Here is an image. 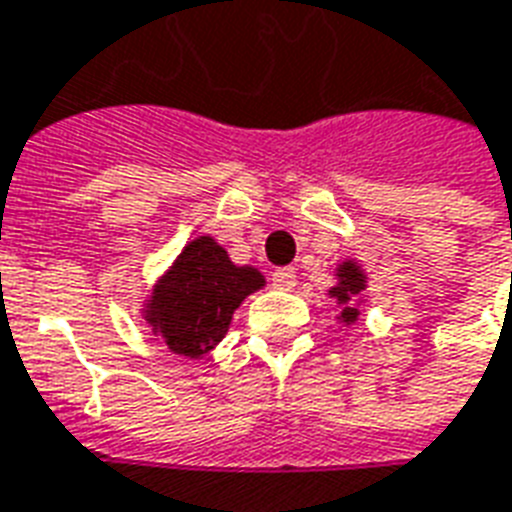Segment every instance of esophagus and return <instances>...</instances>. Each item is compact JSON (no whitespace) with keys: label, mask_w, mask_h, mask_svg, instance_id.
I'll list each match as a JSON object with an SVG mask.
<instances>
[{"label":"esophagus","mask_w":512,"mask_h":512,"mask_svg":"<svg viewBox=\"0 0 512 512\" xmlns=\"http://www.w3.org/2000/svg\"><path fill=\"white\" fill-rule=\"evenodd\" d=\"M272 285H275L277 291H291L293 285H296V272L291 267H280L272 272Z\"/></svg>","instance_id":"esophagus-1"}]
</instances>
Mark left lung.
<instances>
[{"instance_id":"left-lung-1","label":"left lung","mask_w":512,"mask_h":512,"mask_svg":"<svg viewBox=\"0 0 512 512\" xmlns=\"http://www.w3.org/2000/svg\"><path fill=\"white\" fill-rule=\"evenodd\" d=\"M336 280H339V283L328 291V296L342 307L339 320H342L344 326H352L360 315L358 307H355V299L366 291V272L358 267V261L347 259L336 267Z\"/></svg>"}]
</instances>
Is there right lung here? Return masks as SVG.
<instances>
[{
	"instance_id": "obj_1",
	"label": "right lung",
	"mask_w": 512,
	"mask_h": 512,
	"mask_svg": "<svg viewBox=\"0 0 512 512\" xmlns=\"http://www.w3.org/2000/svg\"><path fill=\"white\" fill-rule=\"evenodd\" d=\"M264 285L253 267H237L213 237H194L157 280L144 318L170 352L202 358L224 339L232 315Z\"/></svg>"
}]
</instances>
